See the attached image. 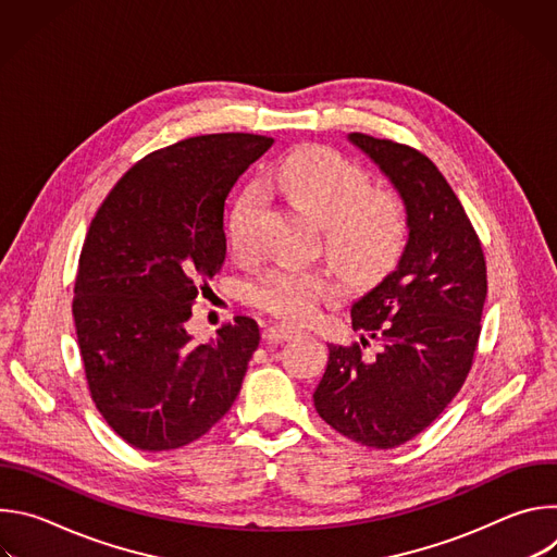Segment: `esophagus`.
Returning a JSON list of instances; mask_svg holds the SVG:
<instances>
[{
    "label": "esophagus",
    "mask_w": 557,
    "mask_h": 557,
    "mask_svg": "<svg viewBox=\"0 0 557 557\" xmlns=\"http://www.w3.org/2000/svg\"><path fill=\"white\" fill-rule=\"evenodd\" d=\"M295 333H297V329H293V326H288V324H273V326L264 329L262 339H264L267 344H284V342H288Z\"/></svg>",
    "instance_id": "1"
}]
</instances>
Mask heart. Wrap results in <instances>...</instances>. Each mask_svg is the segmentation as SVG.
I'll use <instances>...</instances> for the list:
<instances>
[{
	"label": "heart",
	"instance_id": "heart-1",
	"mask_svg": "<svg viewBox=\"0 0 557 557\" xmlns=\"http://www.w3.org/2000/svg\"><path fill=\"white\" fill-rule=\"evenodd\" d=\"M288 200L324 224L326 253L355 280H370L392 264L406 240V213L392 194L370 191L368 174L329 147H299L275 172ZM262 194L253 187L228 218L231 251L251 260L260 253ZM333 282L317 269L277 264L251 288V301L286 322H304L320 308Z\"/></svg>",
	"mask_w": 557,
	"mask_h": 557
}]
</instances>
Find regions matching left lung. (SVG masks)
<instances>
[{
  "label": "left lung",
  "mask_w": 557,
  "mask_h": 557,
  "mask_svg": "<svg viewBox=\"0 0 557 557\" xmlns=\"http://www.w3.org/2000/svg\"><path fill=\"white\" fill-rule=\"evenodd\" d=\"M399 191L408 245L381 284L352 304L361 344L329 350L312 401L320 417L366 447H399L421 434L462 387L481 337L487 267L460 200L414 147L348 134ZM374 338L382 350L363 358Z\"/></svg>",
  "instance_id": "obj_1"
}]
</instances>
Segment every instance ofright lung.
<instances>
[{
    "instance_id": "add662e5",
    "label": "right lung",
    "mask_w": 557,
    "mask_h": 557,
    "mask_svg": "<svg viewBox=\"0 0 557 557\" xmlns=\"http://www.w3.org/2000/svg\"><path fill=\"white\" fill-rule=\"evenodd\" d=\"M273 145L205 134L156 149L114 185L78 258L72 314L90 396L132 447L168 451L207 434L233 406L260 344L235 317L209 344L191 306L224 262V200Z\"/></svg>"
}]
</instances>
